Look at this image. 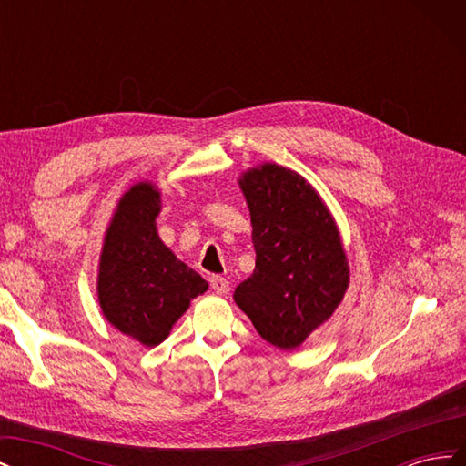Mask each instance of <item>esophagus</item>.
Instances as JSON below:
<instances>
[{"label":"esophagus","mask_w":466,"mask_h":466,"mask_svg":"<svg viewBox=\"0 0 466 466\" xmlns=\"http://www.w3.org/2000/svg\"><path fill=\"white\" fill-rule=\"evenodd\" d=\"M209 286H211V289H214L219 295H225V293L229 291V281L225 279L223 276H211L209 278Z\"/></svg>","instance_id":"1"}]
</instances>
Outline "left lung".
Segmentation results:
<instances>
[{"instance_id":"1","label":"left lung","mask_w":466,"mask_h":466,"mask_svg":"<svg viewBox=\"0 0 466 466\" xmlns=\"http://www.w3.org/2000/svg\"><path fill=\"white\" fill-rule=\"evenodd\" d=\"M238 185L250 209L257 266L233 298L266 342L293 350L344 298L340 235L313 187L286 167L266 163Z\"/></svg>"}]
</instances>
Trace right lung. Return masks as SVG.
<instances>
[{
    "mask_svg": "<svg viewBox=\"0 0 466 466\" xmlns=\"http://www.w3.org/2000/svg\"><path fill=\"white\" fill-rule=\"evenodd\" d=\"M159 192L147 182L124 194L98 270V301L112 327L144 346H157L206 279L180 262L155 231Z\"/></svg>",
    "mask_w": 466,
    "mask_h": 466,
    "instance_id": "add662e5",
    "label": "right lung"
}]
</instances>
